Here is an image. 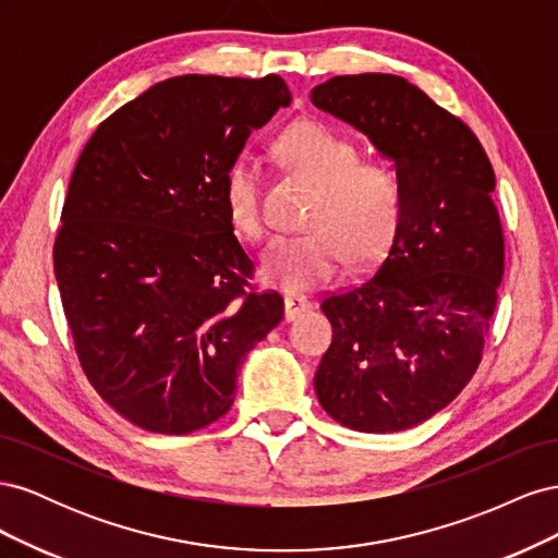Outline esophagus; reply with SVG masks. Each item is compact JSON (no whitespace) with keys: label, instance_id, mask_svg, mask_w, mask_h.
<instances>
[{"label":"esophagus","instance_id":"1","mask_svg":"<svg viewBox=\"0 0 558 558\" xmlns=\"http://www.w3.org/2000/svg\"><path fill=\"white\" fill-rule=\"evenodd\" d=\"M312 307V302L305 298V295H295V293H289L283 298V314H286V320H295L302 312H307Z\"/></svg>","mask_w":558,"mask_h":558}]
</instances>
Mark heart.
<instances>
[{"instance_id": "1", "label": "heart", "mask_w": 558, "mask_h": 558, "mask_svg": "<svg viewBox=\"0 0 558 558\" xmlns=\"http://www.w3.org/2000/svg\"><path fill=\"white\" fill-rule=\"evenodd\" d=\"M277 150L281 160L316 185L307 232L277 238L263 258V277L283 291L300 293L335 279L349 260L369 263L391 240L400 195L396 177L381 165L361 162V150L344 134L316 121L286 128ZM232 228L258 240L260 165L251 156L234 160L223 181Z\"/></svg>"}]
</instances>
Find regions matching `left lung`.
Here are the masks:
<instances>
[{
    "label": "left lung",
    "instance_id": "1",
    "mask_svg": "<svg viewBox=\"0 0 558 558\" xmlns=\"http://www.w3.org/2000/svg\"><path fill=\"white\" fill-rule=\"evenodd\" d=\"M310 97L391 160L400 195L377 272L320 305L332 344L316 398L347 428L408 430L447 408L480 365L502 279L496 177L470 128L408 78L335 76Z\"/></svg>",
    "mask_w": 558,
    "mask_h": 558
}]
</instances>
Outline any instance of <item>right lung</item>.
<instances>
[{"label":"right lung","instance_id":"right-lung-1","mask_svg":"<svg viewBox=\"0 0 558 558\" xmlns=\"http://www.w3.org/2000/svg\"><path fill=\"white\" fill-rule=\"evenodd\" d=\"M291 105L279 76L185 74L95 130L62 207L53 263L83 373L148 433L221 418L246 353L283 318L246 293L253 260L223 181L253 130Z\"/></svg>","mask_w":558,"mask_h":558}]
</instances>
